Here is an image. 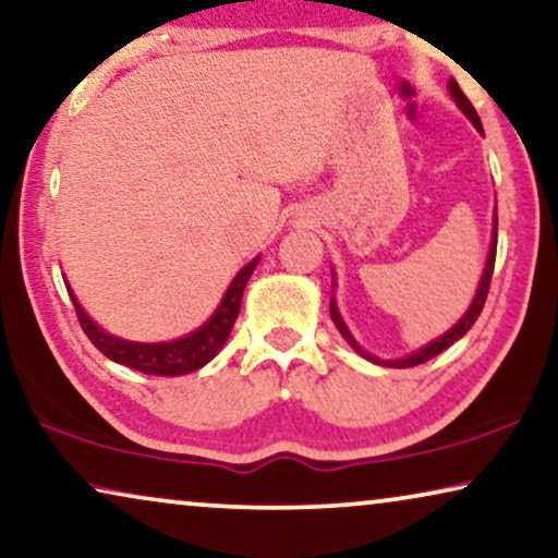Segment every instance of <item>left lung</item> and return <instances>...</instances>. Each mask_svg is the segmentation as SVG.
<instances>
[{"label": "left lung", "instance_id": "1", "mask_svg": "<svg viewBox=\"0 0 558 558\" xmlns=\"http://www.w3.org/2000/svg\"><path fill=\"white\" fill-rule=\"evenodd\" d=\"M450 93H452L454 104L460 106V111L465 113L468 119L473 121L475 129L483 133V123H481V119H477V113H475L473 104H470V100L465 98V93L460 90V85L454 83V81H450ZM496 245H498V215H496V219H493V242H490L488 263H485V270H483L481 286H477V290H475V298H473V303H470L468 313H465V316H462V318L458 320V324H454V326L450 328V331H447L445 336H439V339H435L433 343H427L425 349L414 351V354H410V356H404V359H395V361H384V359H376V356H372V354H366V351L361 349L359 343H356L354 336H351V331H349V328H347V324H343L341 313H339V308H336V301H333V295H331V318H333V324H336V328H339V333L343 336V339H347V341L351 343V349L359 351V354L364 356V359L374 361V364L391 366V368H407V366H417V364H425V361L435 359L437 354H442V351H445L447 347H452L454 341L462 339V336H465V333L470 331V328H473V324H475V320H477V316H481V311H483V305H485V298H488V290H490L493 268H496Z\"/></svg>", "mask_w": 558, "mask_h": 558}]
</instances>
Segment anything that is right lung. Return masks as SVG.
Returning a JSON list of instances; mask_svg holds the SVG:
<instances>
[{
	"instance_id": "add662e5",
	"label": "right lung",
	"mask_w": 558,
	"mask_h": 558,
	"mask_svg": "<svg viewBox=\"0 0 558 558\" xmlns=\"http://www.w3.org/2000/svg\"><path fill=\"white\" fill-rule=\"evenodd\" d=\"M260 263V257L250 260L245 268H242L234 280L227 288V293L222 298V303L217 305L215 316H211L207 324L197 331L184 336V339L177 341H163V343H136V341H125V339H116V336L106 333L104 328H98V324H93L88 313L81 308L77 298L73 295V290L68 288L70 301L75 305L77 320H81L83 331L88 339L93 341L100 354L108 356L116 364H123L129 368H136V372L144 374H156V376H182V374H192L202 368L204 364H209L211 359L217 356V351L225 347V341L230 339V331L238 320L240 313V303H242V293H245V286L253 270Z\"/></svg>"
}]
</instances>
